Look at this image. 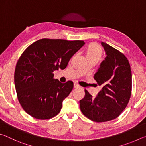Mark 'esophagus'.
Instances as JSON below:
<instances>
[{
    "mask_svg": "<svg viewBox=\"0 0 146 146\" xmlns=\"http://www.w3.org/2000/svg\"><path fill=\"white\" fill-rule=\"evenodd\" d=\"M79 87V85L76 82H74V88H78Z\"/></svg>",
    "mask_w": 146,
    "mask_h": 146,
    "instance_id": "1",
    "label": "esophagus"
}]
</instances>
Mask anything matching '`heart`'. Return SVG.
<instances>
[{"label": "heart", "instance_id": "b5f03b06", "mask_svg": "<svg viewBox=\"0 0 146 146\" xmlns=\"http://www.w3.org/2000/svg\"><path fill=\"white\" fill-rule=\"evenodd\" d=\"M102 48L99 44L95 42L89 44L85 51L86 60H94L98 62L102 58Z\"/></svg>", "mask_w": 146, "mask_h": 146}]
</instances>
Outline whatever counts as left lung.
Segmentation results:
<instances>
[{"instance_id":"1","label":"left lung","mask_w":146,"mask_h":146,"mask_svg":"<svg viewBox=\"0 0 146 146\" xmlns=\"http://www.w3.org/2000/svg\"><path fill=\"white\" fill-rule=\"evenodd\" d=\"M107 56L94 75L102 87L95 97L85 90L80 100L84 115L97 122L115 119L126 108L131 97L132 75L129 61L123 53L102 42Z\"/></svg>"}]
</instances>
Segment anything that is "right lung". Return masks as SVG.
Wrapping results in <instances>:
<instances>
[{
  "label": "right lung",
  "mask_w": 146,
  "mask_h": 146,
  "mask_svg": "<svg viewBox=\"0 0 146 146\" xmlns=\"http://www.w3.org/2000/svg\"><path fill=\"white\" fill-rule=\"evenodd\" d=\"M82 40L43 38L26 48L17 62L15 86L23 110L36 119L58 115L73 82L54 79V71L64 70L70 58L84 45Z\"/></svg>",
  "instance_id": "add662e5"
}]
</instances>
